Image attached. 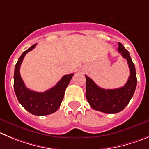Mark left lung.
I'll use <instances>...</instances> for the list:
<instances>
[{"mask_svg":"<svg viewBox=\"0 0 149 149\" xmlns=\"http://www.w3.org/2000/svg\"><path fill=\"white\" fill-rule=\"evenodd\" d=\"M119 53L127 60L130 75L123 87L117 89H104L98 87L90 78L86 77V98L93 109L108 114H115L123 110L132 98L137 86L135 67L129 53L118 42Z\"/></svg>","mask_w":149,"mask_h":149,"instance_id":"obj_1","label":"left lung"}]
</instances>
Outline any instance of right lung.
<instances>
[{
  "label": "right lung",
  "instance_id": "obj_1",
  "mask_svg": "<svg viewBox=\"0 0 149 149\" xmlns=\"http://www.w3.org/2000/svg\"><path fill=\"white\" fill-rule=\"evenodd\" d=\"M36 45L34 44L24 51L18 59L14 73V89L18 101L28 112L32 115L42 116L54 113L59 109L63 100L65 90L73 73L65 75L54 87L43 93L28 89L20 76V68L26 54L34 49Z\"/></svg>",
  "mask_w": 149,
  "mask_h": 149
}]
</instances>
